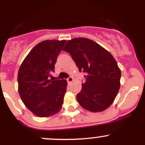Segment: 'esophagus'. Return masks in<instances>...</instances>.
<instances>
[{"label": "esophagus", "instance_id": "esophagus-1", "mask_svg": "<svg viewBox=\"0 0 145 145\" xmlns=\"http://www.w3.org/2000/svg\"><path fill=\"white\" fill-rule=\"evenodd\" d=\"M73 80H74V78H73L72 77H71V76H70V77H69L67 79V82L68 83H70V82H71L73 81Z\"/></svg>", "mask_w": 145, "mask_h": 145}]
</instances>
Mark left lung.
<instances>
[{"label":"left lung","instance_id":"1","mask_svg":"<svg viewBox=\"0 0 145 145\" xmlns=\"http://www.w3.org/2000/svg\"><path fill=\"white\" fill-rule=\"evenodd\" d=\"M63 50L70 54L80 72L86 74L76 96L80 105L94 112L108 108L119 92L121 76L112 54L95 41L82 37L67 41Z\"/></svg>","mask_w":145,"mask_h":145}]
</instances>
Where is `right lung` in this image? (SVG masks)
<instances>
[{
  "label": "right lung",
  "mask_w": 145,
  "mask_h": 145,
  "mask_svg": "<svg viewBox=\"0 0 145 145\" xmlns=\"http://www.w3.org/2000/svg\"><path fill=\"white\" fill-rule=\"evenodd\" d=\"M65 40H46L31 50L18 74V92L28 109L39 117L57 113L67 89L65 80L50 79Z\"/></svg>",
  "instance_id": "1"
}]
</instances>
